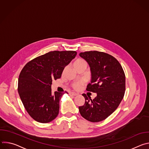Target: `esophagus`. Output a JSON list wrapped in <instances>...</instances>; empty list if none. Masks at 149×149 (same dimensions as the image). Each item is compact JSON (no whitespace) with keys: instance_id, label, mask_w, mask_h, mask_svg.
<instances>
[{"instance_id":"esophagus-1","label":"esophagus","mask_w":149,"mask_h":149,"mask_svg":"<svg viewBox=\"0 0 149 149\" xmlns=\"http://www.w3.org/2000/svg\"><path fill=\"white\" fill-rule=\"evenodd\" d=\"M70 95H73V96H76V95H78V94L76 93H74V92H71V93H70Z\"/></svg>"}]
</instances>
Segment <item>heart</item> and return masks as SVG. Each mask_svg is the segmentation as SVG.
<instances>
[{"label":"heart","mask_w":149,"mask_h":149,"mask_svg":"<svg viewBox=\"0 0 149 149\" xmlns=\"http://www.w3.org/2000/svg\"><path fill=\"white\" fill-rule=\"evenodd\" d=\"M73 65L75 68V69L76 70H78L80 68H87V62L85 61L83 59L81 58H78L77 59H76L74 63H73ZM84 81H78V82H74L72 85V86L73 87V88L77 90L78 88H80V87L84 84Z\"/></svg>","instance_id":"obj_1"}]
</instances>
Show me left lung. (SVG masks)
<instances>
[{
    "instance_id": "left-lung-1",
    "label": "left lung",
    "mask_w": 149,
    "mask_h": 149,
    "mask_svg": "<svg viewBox=\"0 0 149 149\" xmlns=\"http://www.w3.org/2000/svg\"><path fill=\"white\" fill-rule=\"evenodd\" d=\"M90 67L91 81L87 91L97 93L92 100L83 94L85 103L79 107L82 117L91 122L107 118L118 107L125 90V77L120 62L112 55L97 51L81 52Z\"/></svg>"
}]
</instances>
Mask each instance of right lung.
Instances as JSON below:
<instances>
[{
  "instance_id": "right-lung-1",
  "label": "right lung",
  "mask_w": 149,
  "mask_h": 149,
  "mask_svg": "<svg viewBox=\"0 0 149 149\" xmlns=\"http://www.w3.org/2000/svg\"><path fill=\"white\" fill-rule=\"evenodd\" d=\"M77 54L74 51H51L28 62L21 71L18 93L26 111L35 121L49 123L58 115L63 93H52V82L61 78Z\"/></svg>"
}]
</instances>
